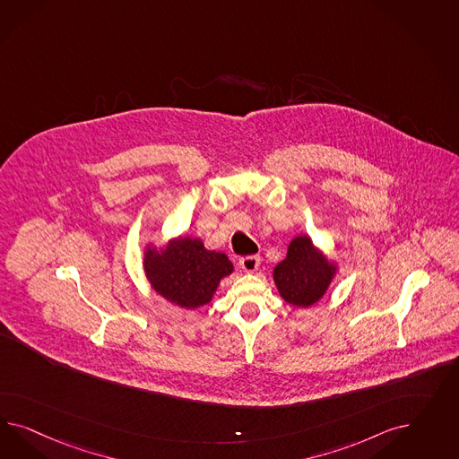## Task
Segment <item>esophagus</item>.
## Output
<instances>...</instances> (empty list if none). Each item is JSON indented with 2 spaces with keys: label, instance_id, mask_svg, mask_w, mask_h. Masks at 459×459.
<instances>
[{
  "label": "esophagus",
  "instance_id": "1",
  "mask_svg": "<svg viewBox=\"0 0 459 459\" xmlns=\"http://www.w3.org/2000/svg\"><path fill=\"white\" fill-rule=\"evenodd\" d=\"M238 264L246 273H254L261 264V257L259 255H244V257H240Z\"/></svg>",
  "mask_w": 459,
  "mask_h": 459
}]
</instances>
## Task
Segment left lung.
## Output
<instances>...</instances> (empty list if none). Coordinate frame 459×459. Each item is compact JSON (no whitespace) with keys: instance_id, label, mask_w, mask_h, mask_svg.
Here are the masks:
<instances>
[{"instance_id":"1","label":"left lung","mask_w":459,"mask_h":459,"mask_svg":"<svg viewBox=\"0 0 459 459\" xmlns=\"http://www.w3.org/2000/svg\"><path fill=\"white\" fill-rule=\"evenodd\" d=\"M333 274V265L313 247L309 237L299 236L290 244L286 259L274 267V282L290 305L306 307L326 292Z\"/></svg>"}]
</instances>
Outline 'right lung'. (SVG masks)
Segmentation results:
<instances>
[{
  "instance_id": "right-lung-1",
  "label": "right lung",
  "mask_w": 459,
  "mask_h": 459,
  "mask_svg": "<svg viewBox=\"0 0 459 459\" xmlns=\"http://www.w3.org/2000/svg\"><path fill=\"white\" fill-rule=\"evenodd\" d=\"M144 271L154 291L195 309L210 303L221 279L232 273V263L225 254L205 249L200 238L181 237L161 252L148 249Z\"/></svg>"
}]
</instances>
